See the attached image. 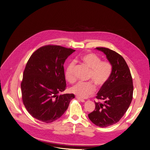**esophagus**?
<instances>
[{"instance_id": "1", "label": "esophagus", "mask_w": 150, "mask_h": 150, "mask_svg": "<svg viewBox=\"0 0 150 150\" xmlns=\"http://www.w3.org/2000/svg\"><path fill=\"white\" fill-rule=\"evenodd\" d=\"M76 99H78V100H79L80 101H81V102H84L85 101V100H83V99H82V98H81L80 97H78V96H76Z\"/></svg>"}]
</instances>
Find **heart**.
Returning <instances> with one entry per match:
<instances>
[{
    "mask_svg": "<svg viewBox=\"0 0 150 150\" xmlns=\"http://www.w3.org/2000/svg\"><path fill=\"white\" fill-rule=\"evenodd\" d=\"M80 62L90 69L88 78H90L98 88L101 87L109 79L112 72L111 64L107 61H101V59L95 53H89L82 56ZM75 62H70L65 69V78L67 80L73 83L76 78L74 75ZM96 91V87L91 81L79 82L71 88V91L78 97L82 98H87Z\"/></svg>",
    "mask_w": 150,
    "mask_h": 150,
    "instance_id": "obj_1",
    "label": "heart"
}]
</instances>
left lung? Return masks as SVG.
Here are the masks:
<instances>
[{
	"instance_id": "obj_1",
	"label": "left lung",
	"mask_w": 150,
	"mask_h": 150,
	"mask_svg": "<svg viewBox=\"0 0 150 150\" xmlns=\"http://www.w3.org/2000/svg\"><path fill=\"white\" fill-rule=\"evenodd\" d=\"M103 52L112 67L109 79L102 86L95 102V110L88 114L96 125L105 127L118 122L126 112L133 98L131 74L123 57L117 52L105 47H96Z\"/></svg>"
}]
</instances>
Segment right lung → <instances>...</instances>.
I'll return each mask as SVG.
<instances>
[{
  "label": "right lung",
  "mask_w": 150,
  "mask_h": 150,
  "mask_svg": "<svg viewBox=\"0 0 150 150\" xmlns=\"http://www.w3.org/2000/svg\"><path fill=\"white\" fill-rule=\"evenodd\" d=\"M75 51L60 46L46 45L30 56L21 87L23 102L35 119L47 123L56 120L75 98L74 94L59 95L67 87L63 64Z\"/></svg>",
  "instance_id": "right-lung-1"
}]
</instances>
